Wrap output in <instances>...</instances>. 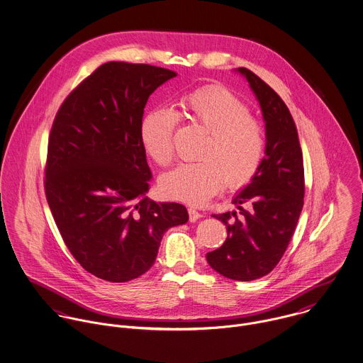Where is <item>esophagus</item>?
<instances>
[{"mask_svg":"<svg viewBox=\"0 0 363 363\" xmlns=\"http://www.w3.org/2000/svg\"><path fill=\"white\" fill-rule=\"evenodd\" d=\"M188 213H189V220H191L192 223H195L196 220H199L201 217H203V214H201V211H198L195 207H189V208H188Z\"/></svg>","mask_w":363,"mask_h":363,"instance_id":"obj_1","label":"esophagus"}]
</instances>
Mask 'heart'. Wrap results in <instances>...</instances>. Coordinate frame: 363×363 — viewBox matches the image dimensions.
Wrapping results in <instances>:
<instances>
[{"label":"heart","mask_w":363,"mask_h":363,"mask_svg":"<svg viewBox=\"0 0 363 363\" xmlns=\"http://www.w3.org/2000/svg\"><path fill=\"white\" fill-rule=\"evenodd\" d=\"M178 117L206 133L198 162H182L160 179L162 195L172 201L203 204L224 185L245 186L257 172L264 152V130L249 108L223 86H207L185 94L177 114L155 108L140 122L139 135L146 153L159 165L174 157L172 135Z\"/></svg>","instance_id":"b5f03b06"}]
</instances>
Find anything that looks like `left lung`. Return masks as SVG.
<instances>
[{"label":"left lung","instance_id":"left-lung-1","mask_svg":"<svg viewBox=\"0 0 363 363\" xmlns=\"http://www.w3.org/2000/svg\"><path fill=\"white\" fill-rule=\"evenodd\" d=\"M235 72L247 81L262 108L266 149L257 172L233 199L240 211L213 216L224 223L228 237L206 259L227 279L252 281L277 266L291 241L303 207L305 177L296 126L281 97L252 71Z\"/></svg>","mask_w":363,"mask_h":363}]
</instances>
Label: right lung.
Returning <instances> with one entry per match:
<instances>
[{
    "mask_svg": "<svg viewBox=\"0 0 363 363\" xmlns=\"http://www.w3.org/2000/svg\"><path fill=\"white\" fill-rule=\"evenodd\" d=\"M177 74L107 62L65 99L48 139L45 198L69 252L93 276L130 281L155 263L164 233L189 218L150 201L139 128L149 96Z\"/></svg>",
    "mask_w": 363,
    "mask_h": 363,
    "instance_id": "right-lung-1",
    "label": "right lung"
}]
</instances>
